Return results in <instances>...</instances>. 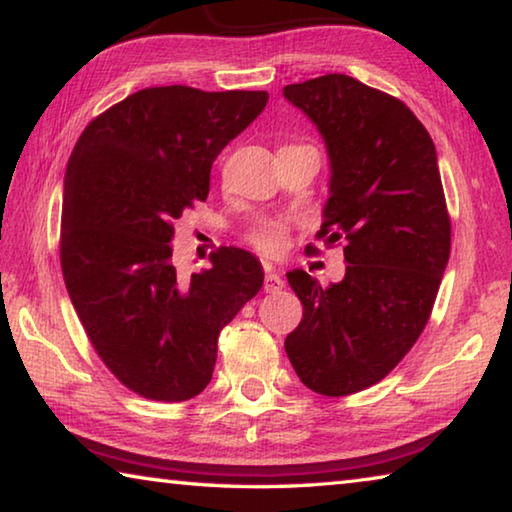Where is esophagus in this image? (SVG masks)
Returning <instances> with one entry per match:
<instances>
[{
	"label": "esophagus",
	"instance_id": "1",
	"mask_svg": "<svg viewBox=\"0 0 512 512\" xmlns=\"http://www.w3.org/2000/svg\"><path fill=\"white\" fill-rule=\"evenodd\" d=\"M284 289V280L271 268H266V275H264V291L266 293H280Z\"/></svg>",
	"mask_w": 512,
	"mask_h": 512
}]
</instances>
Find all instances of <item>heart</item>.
<instances>
[{
    "mask_svg": "<svg viewBox=\"0 0 512 512\" xmlns=\"http://www.w3.org/2000/svg\"><path fill=\"white\" fill-rule=\"evenodd\" d=\"M289 225L284 221H262L246 235V241L264 255H280L287 248Z\"/></svg>",
    "mask_w": 512,
    "mask_h": 512,
    "instance_id": "1",
    "label": "heart"
}]
</instances>
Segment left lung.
I'll return each instance as SVG.
<instances>
[{
	"mask_svg": "<svg viewBox=\"0 0 512 512\" xmlns=\"http://www.w3.org/2000/svg\"><path fill=\"white\" fill-rule=\"evenodd\" d=\"M314 121L329 155L318 239L345 241L341 282L287 273L302 320L284 350L302 384L343 397L384 379L418 341L449 262L452 221L436 146L391 94L345 74L284 88ZM311 250H316L311 246Z\"/></svg>",
	"mask_w": 512,
	"mask_h": 512,
	"instance_id": "1",
	"label": "left lung"
}]
</instances>
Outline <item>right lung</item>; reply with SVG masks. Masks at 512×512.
<instances>
[{
    "label": "right lung",
    "instance_id": "obj_1",
    "mask_svg": "<svg viewBox=\"0 0 512 512\" xmlns=\"http://www.w3.org/2000/svg\"><path fill=\"white\" fill-rule=\"evenodd\" d=\"M266 92L164 85L94 117L65 171L60 266L92 348L121 384L155 402L210 384L221 329L262 289L241 248L192 277L171 262L173 223L210 194V171L246 131Z\"/></svg>",
    "mask_w": 512,
    "mask_h": 512
}]
</instances>
